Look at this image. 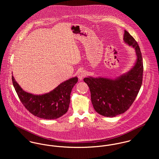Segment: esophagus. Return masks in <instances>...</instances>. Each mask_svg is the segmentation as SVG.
Instances as JSON below:
<instances>
[{
    "label": "esophagus",
    "instance_id": "1",
    "mask_svg": "<svg viewBox=\"0 0 159 159\" xmlns=\"http://www.w3.org/2000/svg\"><path fill=\"white\" fill-rule=\"evenodd\" d=\"M86 75V71H85L84 70H81V71L78 73V78H79V80H80V81H81V80L83 79V78H84Z\"/></svg>",
    "mask_w": 159,
    "mask_h": 159
}]
</instances>
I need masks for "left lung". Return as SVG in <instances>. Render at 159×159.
Returning <instances> with one entry per match:
<instances>
[{
	"label": "left lung",
	"instance_id": "1",
	"mask_svg": "<svg viewBox=\"0 0 159 159\" xmlns=\"http://www.w3.org/2000/svg\"><path fill=\"white\" fill-rule=\"evenodd\" d=\"M123 40L135 50L136 62L132 68L114 78L102 76L84 78L89 87L94 110L105 117H113L125 112L135 100L142 84L143 64L139 47L126 30Z\"/></svg>",
	"mask_w": 159,
	"mask_h": 159
}]
</instances>
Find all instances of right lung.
Returning a JSON list of instances; mask_svg holds the SVG:
<instances>
[{"mask_svg":"<svg viewBox=\"0 0 159 159\" xmlns=\"http://www.w3.org/2000/svg\"><path fill=\"white\" fill-rule=\"evenodd\" d=\"M78 80L75 76L48 93L37 95L24 91L12 75L13 86L25 108L33 115L49 120L57 119L67 112L70 93Z\"/></svg>","mask_w":159,"mask_h":159,"instance_id":"add662e5","label":"right lung"}]
</instances>
